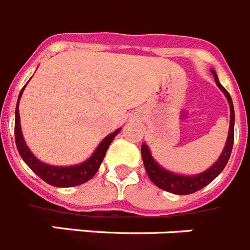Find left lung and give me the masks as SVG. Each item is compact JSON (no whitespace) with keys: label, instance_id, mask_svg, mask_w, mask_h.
Masks as SVG:
<instances>
[{"label":"left lung","instance_id":"left-lung-1","mask_svg":"<svg viewBox=\"0 0 250 250\" xmlns=\"http://www.w3.org/2000/svg\"><path fill=\"white\" fill-rule=\"evenodd\" d=\"M212 73L213 76H214L217 86L223 91L224 94H226L227 100H228L229 102V107H230V125H229V134L228 139H227L226 147H224L223 152L220 154L219 159H218L209 169L201 173V174L188 177V175H179L163 169L161 166H158V164L154 162V159H153L152 154H150L147 146L142 145V159H143L146 172H147L150 181L156 184L157 187H159L161 189L167 190V192L174 193V194L179 195L190 194V193L198 192L199 189H202V188H204L206 186H208V184L224 169V167H226L227 163H228L231 149H233V142H234V107H233V101H231L230 94L228 93V91H227V89L220 84L219 81H218L217 73H215L214 71H212Z\"/></svg>","mask_w":250,"mask_h":250}]
</instances>
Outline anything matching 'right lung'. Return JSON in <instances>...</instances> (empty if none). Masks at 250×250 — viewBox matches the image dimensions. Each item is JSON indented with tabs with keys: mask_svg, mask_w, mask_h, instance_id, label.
Instances as JSON below:
<instances>
[{
	"mask_svg": "<svg viewBox=\"0 0 250 250\" xmlns=\"http://www.w3.org/2000/svg\"><path fill=\"white\" fill-rule=\"evenodd\" d=\"M26 87V86H24ZM23 88L21 89L19 96V101L16 104V117H15V141L16 147L19 149L20 156L24 161V163L36 173L41 179H43L46 183L51 184L55 187H76L80 184L86 183L87 181L93 177L97 173L98 168H100L101 163H102L104 154L108 149L109 145L112 143L114 137L120 133V129L114 130L113 133L108 134L105 137L101 145L98 146L97 149L94 150L92 157L87 159L86 162L78 164V166H71V167H55V166H49V164L43 163V162L38 161L35 156H33L31 150L24 143V139L22 137L21 132V123H20V113H19V102L20 98L22 96Z\"/></svg>",
	"mask_w": 250,
	"mask_h": 250,
	"instance_id": "right-lung-1",
	"label": "right lung"
}]
</instances>
